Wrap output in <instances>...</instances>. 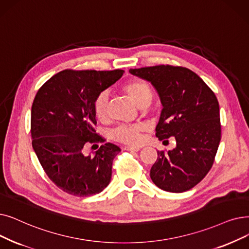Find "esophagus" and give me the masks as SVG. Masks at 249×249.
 <instances>
[{
    "label": "esophagus",
    "instance_id": "1",
    "mask_svg": "<svg viewBox=\"0 0 249 249\" xmlns=\"http://www.w3.org/2000/svg\"><path fill=\"white\" fill-rule=\"evenodd\" d=\"M126 150H130V151H138L140 150V147L138 146H125Z\"/></svg>",
    "mask_w": 249,
    "mask_h": 249
}]
</instances>
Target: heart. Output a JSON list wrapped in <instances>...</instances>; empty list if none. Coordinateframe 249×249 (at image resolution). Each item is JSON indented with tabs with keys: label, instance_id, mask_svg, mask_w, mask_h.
I'll return each mask as SVG.
<instances>
[{
	"label": "heart",
	"instance_id": "heart-1",
	"mask_svg": "<svg viewBox=\"0 0 249 249\" xmlns=\"http://www.w3.org/2000/svg\"><path fill=\"white\" fill-rule=\"evenodd\" d=\"M124 91L130 96L133 102L142 109L144 106H149L153 99V91L149 85L140 79H135L124 85ZM109 102L110 93L107 90L100 92L93 103V111L96 118L100 120H106L109 114ZM146 130L145 124H133V125H119L116 127L112 136L118 142L128 144H138L142 139V132Z\"/></svg>",
	"mask_w": 249,
	"mask_h": 249
}]
</instances>
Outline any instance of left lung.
I'll use <instances>...</instances> for the list:
<instances>
[{"label": "left lung", "instance_id": "8db88e82", "mask_svg": "<svg viewBox=\"0 0 249 249\" xmlns=\"http://www.w3.org/2000/svg\"><path fill=\"white\" fill-rule=\"evenodd\" d=\"M151 83L163 110L156 135L174 137L176 147L158 151L150 178L165 191L183 192L199 183L211 170L221 140L220 107L213 90L197 74L170 65L129 70Z\"/></svg>", "mask_w": 249, "mask_h": 249}]
</instances>
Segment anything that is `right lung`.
<instances>
[{"label":"right lung","mask_w":249,"mask_h":249,"mask_svg":"<svg viewBox=\"0 0 249 249\" xmlns=\"http://www.w3.org/2000/svg\"><path fill=\"white\" fill-rule=\"evenodd\" d=\"M123 70H63L37 91L31 107V136L41 167L55 184L74 196L103 191L111 181L112 164L120 153L107 142L93 156L83 146L103 142L94 132L96 96L122 77Z\"/></svg>","instance_id":"obj_1"}]
</instances>
